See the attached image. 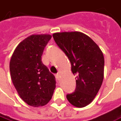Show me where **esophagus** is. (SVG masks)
<instances>
[{
  "label": "esophagus",
  "instance_id": "34e87169",
  "mask_svg": "<svg viewBox=\"0 0 121 121\" xmlns=\"http://www.w3.org/2000/svg\"><path fill=\"white\" fill-rule=\"evenodd\" d=\"M56 77L57 78H59V77H60V73H57V74L56 75Z\"/></svg>",
  "mask_w": 121,
  "mask_h": 121
}]
</instances>
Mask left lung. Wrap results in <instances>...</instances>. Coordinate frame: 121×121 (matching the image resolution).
I'll return each mask as SVG.
<instances>
[{
  "label": "left lung",
  "mask_w": 121,
  "mask_h": 121,
  "mask_svg": "<svg viewBox=\"0 0 121 121\" xmlns=\"http://www.w3.org/2000/svg\"><path fill=\"white\" fill-rule=\"evenodd\" d=\"M55 42L69 58L76 89L67 99L73 106L84 108L95 98L104 77V57L98 45L79 31L55 33Z\"/></svg>",
  "instance_id": "1"
}]
</instances>
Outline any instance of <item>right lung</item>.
Returning a JSON list of instances; mask_svg holds the SVG:
<instances>
[{"label": "right lung", "instance_id": "obj_1", "mask_svg": "<svg viewBox=\"0 0 121 121\" xmlns=\"http://www.w3.org/2000/svg\"><path fill=\"white\" fill-rule=\"evenodd\" d=\"M51 38L48 34L29 36L17 46L10 61L11 78L18 95L33 107L47 104L56 88L54 76L41 60Z\"/></svg>", "mask_w": 121, "mask_h": 121}]
</instances>
